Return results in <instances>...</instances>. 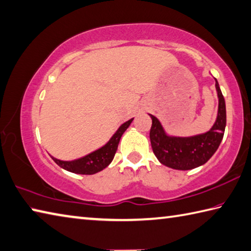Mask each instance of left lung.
<instances>
[{
	"label": "left lung",
	"mask_w": 251,
	"mask_h": 251,
	"mask_svg": "<svg viewBox=\"0 0 251 251\" xmlns=\"http://www.w3.org/2000/svg\"><path fill=\"white\" fill-rule=\"evenodd\" d=\"M215 88L218 97V112L212 128L204 134L191 137L170 136L163 129L157 117L149 114L152 120L150 128V143L154 156L165 165L176 170H191L206 163L220 146L226 127V105L217 80Z\"/></svg>",
	"instance_id": "left-lung-1"
}]
</instances>
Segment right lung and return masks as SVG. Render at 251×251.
<instances>
[{"instance_id":"obj_1","label":"right lung","mask_w":251,"mask_h":251,"mask_svg":"<svg viewBox=\"0 0 251 251\" xmlns=\"http://www.w3.org/2000/svg\"><path fill=\"white\" fill-rule=\"evenodd\" d=\"M133 120L134 118H130L129 121L122 124L120 128L115 131V134L112 136L111 139L103 147L99 148L95 151L72 161H62L51 157L52 160L59 167H61L62 169L74 173H78V175H94V173L99 171H102L112 162L113 158L116 153L122 135L128 128Z\"/></svg>"}]
</instances>
